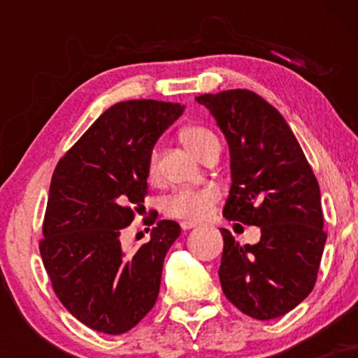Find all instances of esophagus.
I'll return each mask as SVG.
<instances>
[{
	"mask_svg": "<svg viewBox=\"0 0 358 358\" xmlns=\"http://www.w3.org/2000/svg\"><path fill=\"white\" fill-rule=\"evenodd\" d=\"M180 225H182L183 231H190V229L196 227V225H199V224H196V222H192V220H183Z\"/></svg>",
	"mask_w": 358,
	"mask_h": 358,
	"instance_id": "esophagus-1",
	"label": "esophagus"
}]
</instances>
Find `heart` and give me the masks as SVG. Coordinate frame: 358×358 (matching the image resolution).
Returning <instances> with one entry per match:
<instances>
[{
	"instance_id": "1",
	"label": "heart",
	"mask_w": 358,
	"mask_h": 358,
	"mask_svg": "<svg viewBox=\"0 0 358 358\" xmlns=\"http://www.w3.org/2000/svg\"><path fill=\"white\" fill-rule=\"evenodd\" d=\"M180 141L190 153L196 158L203 159L213 148H219L215 134L212 131L200 126H188L180 131ZM146 176L150 182H156L159 178L158 168V153L156 150L151 151L148 158ZM220 193L213 187L200 188H182L166 196L162 203V210L166 217L182 220H202L212 212L213 205L219 202Z\"/></svg>"
}]
</instances>
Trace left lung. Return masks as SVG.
Segmentation results:
<instances>
[{"mask_svg":"<svg viewBox=\"0 0 358 358\" xmlns=\"http://www.w3.org/2000/svg\"><path fill=\"white\" fill-rule=\"evenodd\" d=\"M231 148L232 187L224 215L261 227L256 245H239L220 229L222 291L256 320L286 315L318 278L327 232L316 176L285 117L248 89L196 97Z\"/></svg>","mask_w":358,"mask_h":358,"instance_id":"left-lung-1","label":"left lung"}]
</instances>
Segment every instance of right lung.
Here are the masks:
<instances>
[{
  "mask_svg": "<svg viewBox=\"0 0 358 358\" xmlns=\"http://www.w3.org/2000/svg\"><path fill=\"white\" fill-rule=\"evenodd\" d=\"M182 113L178 102H117L53 170L40 254L62 305L101 334L131 330L158 298L163 261L180 225L159 220L134 254L122 252L119 234L143 208L156 139Z\"/></svg>",
  "mask_w": 358,
  "mask_h": 358,
  "instance_id": "right-lung-1",
  "label": "right lung"
}]
</instances>
